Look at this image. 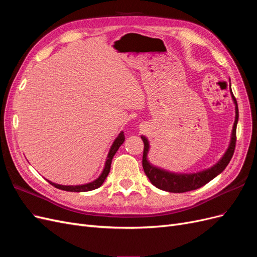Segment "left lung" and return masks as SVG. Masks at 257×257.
Wrapping results in <instances>:
<instances>
[{
	"mask_svg": "<svg viewBox=\"0 0 257 257\" xmlns=\"http://www.w3.org/2000/svg\"><path fill=\"white\" fill-rule=\"evenodd\" d=\"M230 93L232 99H234V103L236 105V119L234 126H232V133H231V141L229 144V147L227 151L225 152L224 157L220 160L219 163L209 168L204 172L196 173V174H173L169 172H165V170L160 169L158 167H154L151 165L149 161L147 159L148 151H149V143H148V139L144 136H142V139L144 142V155H143V167L144 172L149 178L151 183L157 186L158 189H161L163 191H167L170 193H184L188 191H193L201 188V186L207 184L209 181H211L213 178H215L217 175L221 174L223 170L226 168L228 163L230 162L232 155L235 152V147H236V130H237V123L239 118V111H238V104L237 100L232 94V91L230 89Z\"/></svg>",
	"mask_w": 257,
	"mask_h": 257,
	"instance_id": "left-lung-1",
	"label": "left lung"
}]
</instances>
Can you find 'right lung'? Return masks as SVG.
Here are the masks:
<instances>
[{
  "label": "right lung",
  "mask_w": 257,
  "mask_h": 257,
  "mask_svg": "<svg viewBox=\"0 0 257 257\" xmlns=\"http://www.w3.org/2000/svg\"><path fill=\"white\" fill-rule=\"evenodd\" d=\"M124 139H125V137H124V134L123 132H121V133L119 134V136L116 137L115 141L113 142L110 150H109V153H108V157H107V161L105 163V168L103 170L102 175H100L96 180H94L93 182H90L88 184H82V185H61V184H56L53 183L49 180H47L51 185H53L54 188L57 189H60V190H63V191H67V192H88V191H92V190H95L97 188H99L100 185H102L105 181V179L107 178L108 174H109L110 172V165H111V161H112V158L113 155L115 154V152L118 151L119 147L124 143Z\"/></svg>",
  "instance_id": "1"
}]
</instances>
